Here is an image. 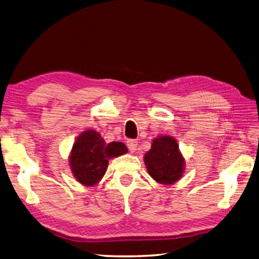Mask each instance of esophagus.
<instances>
[{
    "mask_svg": "<svg viewBox=\"0 0 259 259\" xmlns=\"http://www.w3.org/2000/svg\"><path fill=\"white\" fill-rule=\"evenodd\" d=\"M127 147L131 153H135L138 148V141L137 140H129L127 141Z\"/></svg>",
    "mask_w": 259,
    "mask_h": 259,
    "instance_id": "34e87169",
    "label": "esophagus"
}]
</instances>
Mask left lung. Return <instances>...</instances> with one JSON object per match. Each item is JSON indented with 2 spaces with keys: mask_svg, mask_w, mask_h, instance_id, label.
I'll list each match as a JSON object with an SVG mask.
<instances>
[{
  "mask_svg": "<svg viewBox=\"0 0 259 259\" xmlns=\"http://www.w3.org/2000/svg\"><path fill=\"white\" fill-rule=\"evenodd\" d=\"M149 175L162 185H171L181 180L185 170V158L173 137L160 136L152 142L144 155Z\"/></svg>",
  "mask_w": 259,
  "mask_h": 259,
  "instance_id": "left-lung-1",
  "label": "left lung"
}]
</instances>
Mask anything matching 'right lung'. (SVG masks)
Returning a JSON list of instances; mask_svg holds the SVG:
<instances>
[{"label":"right lung","mask_w":259,"mask_h":259,"mask_svg":"<svg viewBox=\"0 0 259 259\" xmlns=\"http://www.w3.org/2000/svg\"><path fill=\"white\" fill-rule=\"evenodd\" d=\"M127 152L128 149L122 142L106 144L95 130L83 131L73 144L70 153L72 174L84 186H94L105 175L109 158L120 156Z\"/></svg>","instance_id":"1"}]
</instances>
